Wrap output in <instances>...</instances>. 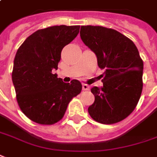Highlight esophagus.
<instances>
[{"mask_svg":"<svg viewBox=\"0 0 157 157\" xmlns=\"http://www.w3.org/2000/svg\"><path fill=\"white\" fill-rule=\"evenodd\" d=\"M82 88H83L84 91H88V90H89V86L86 85V84H84V85L82 86Z\"/></svg>","mask_w":157,"mask_h":157,"instance_id":"obj_1","label":"esophagus"}]
</instances>
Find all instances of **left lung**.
Instances as JSON below:
<instances>
[{
  "instance_id": "obj_1",
  "label": "left lung",
  "mask_w": 157,
  "mask_h": 157,
  "mask_svg": "<svg viewBox=\"0 0 157 157\" xmlns=\"http://www.w3.org/2000/svg\"><path fill=\"white\" fill-rule=\"evenodd\" d=\"M80 37L97 56L105 72L103 86L91 89L95 97L88 112L97 122L112 124L126 118L134 110L143 90L144 62L136 45L111 28L82 26Z\"/></svg>"
}]
</instances>
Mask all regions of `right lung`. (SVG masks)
<instances>
[{
	"instance_id": "right-lung-1",
	"label": "right lung",
	"mask_w": 157,
	"mask_h": 157,
	"mask_svg": "<svg viewBox=\"0 0 157 157\" xmlns=\"http://www.w3.org/2000/svg\"><path fill=\"white\" fill-rule=\"evenodd\" d=\"M79 26H53L34 32L19 47L13 60L12 80L22 112L37 124L61 120L70 101L82 85L73 79L64 83L52 73L58 69L61 51L79 32Z\"/></svg>"
}]
</instances>
